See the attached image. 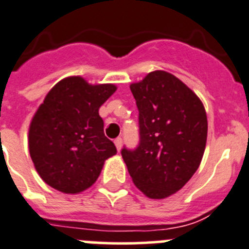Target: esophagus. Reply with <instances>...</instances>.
Listing matches in <instances>:
<instances>
[{
	"label": "esophagus",
	"mask_w": 249,
	"mask_h": 249,
	"mask_svg": "<svg viewBox=\"0 0 249 249\" xmlns=\"http://www.w3.org/2000/svg\"><path fill=\"white\" fill-rule=\"evenodd\" d=\"M114 143H115V146H117V150L120 151V148H122V145H123V139L117 138L115 140H114Z\"/></svg>",
	"instance_id": "34e87169"
}]
</instances>
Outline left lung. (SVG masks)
<instances>
[{"label":"left lung","mask_w":249,"mask_h":249,"mask_svg":"<svg viewBox=\"0 0 249 249\" xmlns=\"http://www.w3.org/2000/svg\"><path fill=\"white\" fill-rule=\"evenodd\" d=\"M139 109L140 142L123 148L132 182L151 199L182 189L200 166L208 118L199 97L166 71L150 72L130 85Z\"/></svg>","instance_id":"left-lung-1"}]
</instances>
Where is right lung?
<instances>
[{
  "label": "right lung",
  "mask_w": 249,
  "mask_h": 249,
  "mask_svg": "<svg viewBox=\"0 0 249 249\" xmlns=\"http://www.w3.org/2000/svg\"><path fill=\"white\" fill-rule=\"evenodd\" d=\"M115 90L111 83L89 85L80 76L49 90L29 125L28 145L36 172L51 188L65 194L88 189L117 153L98 113Z\"/></svg>",
  "instance_id": "add662e5"
}]
</instances>
